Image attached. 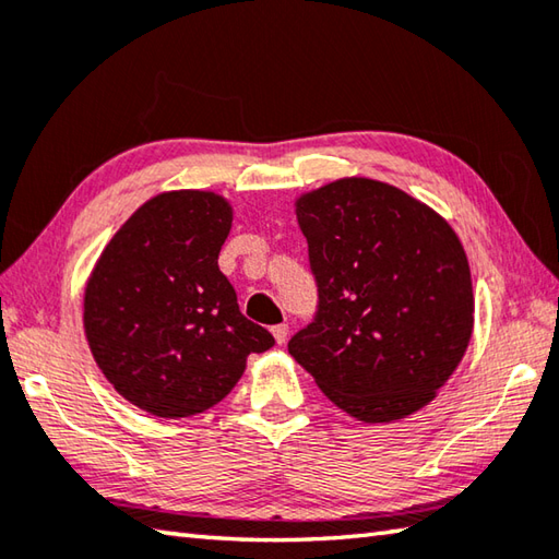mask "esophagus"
<instances>
[{"label":"esophagus","mask_w":559,"mask_h":559,"mask_svg":"<svg viewBox=\"0 0 559 559\" xmlns=\"http://www.w3.org/2000/svg\"><path fill=\"white\" fill-rule=\"evenodd\" d=\"M271 334H273V338H276V344H286V338H288V324L283 322V324L271 326Z\"/></svg>","instance_id":"1"}]
</instances>
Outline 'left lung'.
<instances>
[{"instance_id":"left-lung-1","label":"left lung","mask_w":559,"mask_h":559,"mask_svg":"<svg viewBox=\"0 0 559 559\" xmlns=\"http://www.w3.org/2000/svg\"><path fill=\"white\" fill-rule=\"evenodd\" d=\"M314 320L288 342L338 409L388 424L426 407L465 356L475 298L461 239L429 205L376 179L302 193Z\"/></svg>"}]
</instances>
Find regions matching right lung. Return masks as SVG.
<instances>
[{"label":"right lung","mask_w":559,"mask_h":559,"mask_svg":"<svg viewBox=\"0 0 559 559\" xmlns=\"http://www.w3.org/2000/svg\"><path fill=\"white\" fill-rule=\"evenodd\" d=\"M233 207L213 191L159 193L128 217L84 290L96 366L130 404L162 419L211 409L273 336L239 312L217 269Z\"/></svg>","instance_id":"add662e5"}]
</instances>
